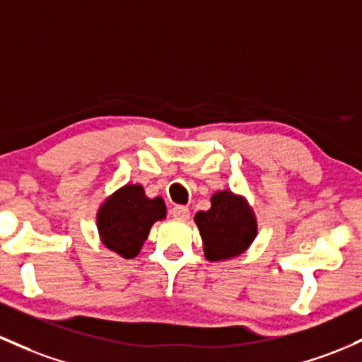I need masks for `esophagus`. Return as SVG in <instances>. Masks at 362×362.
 Here are the masks:
<instances>
[{"label":"esophagus","mask_w":362,"mask_h":362,"mask_svg":"<svg viewBox=\"0 0 362 362\" xmlns=\"http://www.w3.org/2000/svg\"><path fill=\"white\" fill-rule=\"evenodd\" d=\"M172 214L175 218H178V220H187L190 216V211L189 208H185V206H175L172 209Z\"/></svg>","instance_id":"34e87169"}]
</instances>
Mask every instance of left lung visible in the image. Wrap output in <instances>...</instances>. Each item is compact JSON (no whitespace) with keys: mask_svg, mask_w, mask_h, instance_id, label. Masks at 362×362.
<instances>
[{"mask_svg":"<svg viewBox=\"0 0 362 362\" xmlns=\"http://www.w3.org/2000/svg\"><path fill=\"white\" fill-rule=\"evenodd\" d=\"M208 261H225L239 256L252 244L257 221L242 196L220 190L211 196V208L194 216Z\"/></svg>","mask_w":362,"mask_h":362,"instance_id":"obj_1","label":"left lung"}]
</instances>
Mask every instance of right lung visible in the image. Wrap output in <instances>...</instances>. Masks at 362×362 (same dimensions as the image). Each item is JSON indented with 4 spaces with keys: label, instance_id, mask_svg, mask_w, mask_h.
<instances>
[{
    "label": "right lung",
    "instance_id": "1",
    "mask_svg": "<svg viewBox=\"0 0 362 362\" xmlns=\"http://www.w3.org/2000/svg\"><path fill=\"white\" fill-rule=\"evenodd\" d=\"M166 216L161 197L149 199L142 185H123L101 204L98 211V230L103 244L110 251L132 259L141 252L154 221Z\"/></svg>",
    "mask_w": 362,
    "mask_h": 362
}]
</instances>
